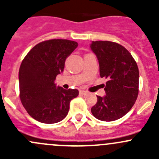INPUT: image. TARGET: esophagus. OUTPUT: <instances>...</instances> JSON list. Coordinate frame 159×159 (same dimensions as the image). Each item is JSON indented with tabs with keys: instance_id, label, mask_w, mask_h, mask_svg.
<instances>
[{
	"instance_id": "1",
	"label": "esophagus",
	"mask_w": 159,
	"mask_h": 159,
	"mask_svg": "<svg viewBox=\"0 0 159 159\" xmlns=\"http://www.w3.org/2000/svg\"><path fill=\"white\" fill-rule=\"evenodd\" d=\"M80 94H82V95H86L87 94V91H84V90H81V91H79Z\"/></svg>"
}]
</instances>
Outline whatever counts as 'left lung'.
Masks as SVG:
<instances>
[{
    "mask_svg": "<svg viewBox=\"0 0 159 159\" xmlns=\"http://www.w3.org/2000/svg\"><path fill=\"white\" fill-rule=\"evenodd\" d=\"M91 48L98 60L101 78L108 79L105 96H97L91 113L101 121H115L131 110L139 95L137 63L131 53L118 43L93 41Z\"/></svg>",
    "mask_w": 159,
    "mask_h": 159,
    "instance_id": "8db88e82",
    "label": "left lung"
}]
</instances>
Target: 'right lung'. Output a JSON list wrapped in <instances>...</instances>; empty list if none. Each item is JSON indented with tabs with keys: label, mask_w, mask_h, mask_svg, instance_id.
<instances>
[{
	"label": "right lung",
	"mask_w": 159,
	"mask_h": 159,
	"mask_svg": "<svg viewBox=\"0 0 159 159\" xmlns=\"http://www.w3.org/2000/svg\"><path fill=\"white\" fill-rule=\"evenodd\" d=\"M76 41L51 39L38 43L27 54L19 69L20 99L30 116L53 124L63 120L77 89L56 87L54 80L65 68V60L78 47Z\"/></svg>",
	"instance_id": "1"
}]
</instances>
